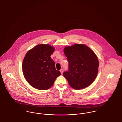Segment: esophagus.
Listing matches in <instances>:
<instances>
[{
  "label": "esophagus",
  "mask_w": 122,
  "mask_h": 122,
  "mask_svg": "<svg viewBox=\"0 0 122 122\" xmlns=\"http://www.w3.org/2000/svg\"><path fill=\"white\" fill-rule=\"evenodd\" d=\"M60 72H61V74H63V72H64V70H63V69H61L60 70Z\"/></svg>",
  "instance_id": "34e87169"
}]
</instances>
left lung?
<instances>
[{
	"mask_svg": "<svg viewBox=\"0 0 122 122\" xmlns=\"http://www.w3.org/2000/svg\"><path fill=\"white\" fill-rule=\"evenodd\" d=\"M64 54L68 61V70L64 76L74 89L88 86L96 79L98 72L99 61L95 53L83 44L66 47Z\"/></svg>",
	"mask_w": 122,
	"mask_h": 122,
	"instance_id": "1",
	"label": "left lung"
}]
</instances>
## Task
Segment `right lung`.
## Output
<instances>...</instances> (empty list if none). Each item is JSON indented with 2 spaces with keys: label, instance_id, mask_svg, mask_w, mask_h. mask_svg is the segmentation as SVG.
I'll return each mask as SVG.
<instances>
[{
  "label": "right lung",
  "instance_id": "obj_1",
  "mask_svg": "<svg viewBox=\"0 0 122 122\" xmlns=\"http://www.w3.org/2000/svg\"><path fill=\"white\" fill-rule=\"evenodd\" d=\"M54 50L49 45L40 44L26 53L22 70L25 79L33 87L47 90L61 75L60 72L56 70L55 63L50 57Z\"/></svg>",
  "mask_w": 122,
  "mask_h": 122
}]
</instances>
